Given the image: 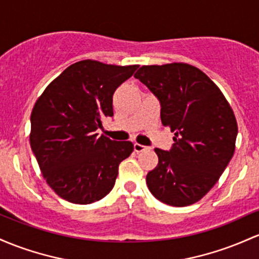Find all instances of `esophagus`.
Instances as JSON below:
<instances>
[{
  "mask_svg": "<svg viewBox=\"0 0 259 259\" xmlns=\"http://www.w3.org/2000/svg\"><path fill=\"white\" fill-rule=\"evenodd\" d=\"M147 147L146 146H144V145H140V144H138V143H135L134 144V150H135V152H143V151H145V150H146Z\"/></svg>",
  "mask_w": 259,
  "mask_h": 259,
  "instance_id": "1",
  "label": "esophagus"
}]
</instances>
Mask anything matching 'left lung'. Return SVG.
I'll return each mask as SVG.
<instances>
[{"mask_svg":"<svg viewBox=\"0 0 259 259\" xmlns=\"http://www.w3.org/2000/svg\"><path fill=\"white\" fill-rule=\"evenodd\" d=\"M135 78L157 97L162 124L175 133L169 151L155 149L158 164L147 173V187L168 205L197 203L215 186L234 156V110L217 84L192 65L141 66Z\"/></svg>","mask_w":259,"mask_h":259,"instance_id":"left-lung-1","label":"left lung"}]
</instances>
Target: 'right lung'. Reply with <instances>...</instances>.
Listing matches in <instances>:
<instances>
[{"instance_id":"1","label":"right lung","mask_w":259,"mask_h":259,"mask_svg":"<svg viewBox=\"0 0 259 259\" xmlns=\"http://www.w3.org/2000/svg\"><path fill=\"white\" fill-rule=\"evenodd\" d=\"M139 65L75 62L45 88L30 115V147L50 188L73 204L101 200L114 187L130 141L97 134L113 116V95Z\"/></svg>"}]
</instances>
